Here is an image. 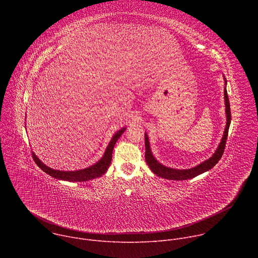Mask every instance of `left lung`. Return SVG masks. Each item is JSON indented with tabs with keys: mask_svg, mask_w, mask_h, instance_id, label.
I'll use <instances>...</instances> for the list:
<instances>
[{
	"mask_svg": "<svg viewBox=\"0 0 258 258\" xmlns=\"http://www.w3.org/2000/svg\"><path fill=\"white\" fill-rule=\"evenodd\" d=\"M225 105H226V116H227V123H226V128L224 132V136L222 138V141H220L217 149L213 153V155L208 158L207 160L203 161L202 163L196 165L195 167L188 168V169H177V168H171L167 167L160 162L157 161V159L154 157L152 154L151 148H150V142L148 135L145 133V157H146V162L149 165L150 169L157 175L166 179H173V180H183V179H189L193 178L205 171H208L211 169L218 161L222 158L224 151H225V147H226V142L228 139V133H229V127L231 124V108H230V102H229V97H228V92H227V80L225 79Z\"/></svg>",
	"mask_w": 258,
	"mask_h": 258,
	"instance_id": "obj_1",
	"label": "left lung"
}]
</instances>
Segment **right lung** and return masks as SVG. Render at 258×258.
<instances>
[{"instance_id":"obj_1","label":"right lung","mask_w":258,"mask_h":258,"mask_svg":"<svg viewBox=\"0 0 258 258\" xmlns=\"http://www.w3.org/2000/svg\"><path fill=\"white\" fill-rule=\"evenodd\" d=\"M125 130H126V127H122L118 132H116L113 135L111 141L109 142L103 157L98 162H96L95 164H93L87 168L73 170V171L58 170V169H53V168L47 166L45 163H43L38 158V156H36L33 152H32V158H33L34 162L36 163V165H38L42 170H44L46 173L53 176L54 178L61 179V180H67V181H86L89 179H93V178L103 175L106 172V170L109 168V165H110V163H111V159H112V151L114 148V145L116 144V142L120 138V136L125 132Z\"/></svg>"}]
</instances>
